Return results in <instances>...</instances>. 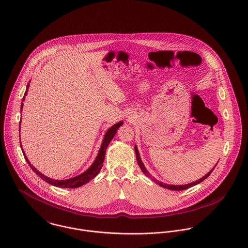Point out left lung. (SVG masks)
Wrapping results in <instances>:
<instances>
[{
  "label": "left lung",
  "mask_w": 248,
  "mask_h": 248,
  "mask_svg": "<svg viewBox=\"0 0 248 248\" xmlns=\"http://www.w3.org/2000/svg\"><path fill=\"white\" fill-rule=\"evenodd\" d=\"M135 151H136V155H137V160H138V163H139V165H140V169H141L142 172H143V174L145 175V176H147L148 177H150L153 181H155L156 184H158L159 186H161V187H163V188H166V189H169V190H173V191H182V190H185V189H188V188H190V187H192V186H195V185H197V184H199V183H201L202 181H203L204 179H206L207 177L210 176V174L212 173L213 170L215 169V167L217 166V163H216V165L213 167V169H211L204 177H202V178H200V179H198V180H196V181H194V182H191V183H188V184H184V185H173V184H166V183H163V182H161V181H158V180H156L155 177H152L151 175H150V173L148 172V170L146 169V167H145V165L143 164V162H142L141 157H140V152H139V150H138V146L137 145H135ZM218 162V161H217Z\"/></svg>",
  "instance_id": "obj_1"
}]
</instances>
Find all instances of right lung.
Listing matches in <instances>:
<instances>
[{
	"instance_id": "right-lung-1",
	"label": "right lung",
	"mask_w": 248,
	"mask_h": 248,
	"mask_svg": "<svg viewBox=\"0 0 248 248\" xmlns=\"http://www.w3.org/2000/svg\"><path fill=\"white\" fill-rule=\"evenodd\" d=\"M30 83H31V81L29 82V84L27 86L26 93H25V95H24L22 103H21V112H22V109H23V107H24L25 98H26V96L28 94V92H29V88H30V85H31ZM122 125H123V121H119V122L115 123L114 125H112L110 128H108L107 130L105 135H104V138L102 140L101 146L99 148L97 155H96L94 161L93 162V164L85 172H83L82 174H80V175H78L76 177L68 178V179L57 180V179H53V178H50V177H46L45 175L40 173L36 169L35 167L33 165H31V162L29 161V159L27 157V155H26V153L24 152V150L22 148V144H21V148H22V151H23V154H24V156H25L26 160L29 163V165L31 166V168L32 169V171L36 173L39 177H41L43 180H45L46 182H47V183H49V184H51L53 186L60 187V188H77V187H80V186L90 182V180H92L93 178H94V177L98 175V173L100 172V170H101V168L103 166V161H104V158H105L107 147L109 144V142L111 141V140L114 138V136H115L117 130L119 129V127L122 126ZM20 127H21V122L19 123V132H20Z\"/></svg>"
}]
</instances>
